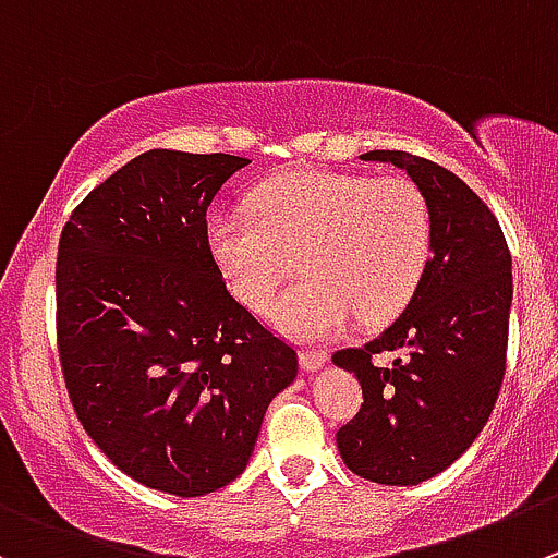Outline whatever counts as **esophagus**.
Returning <instances> with one entry per match:
<instances>
[{"label": "esophagus", "mask_w": 558, "mask_h": 558, "mask_svg": "<svg viewBox=\"0 0 558 558\" xmlns=\"http://www.w3.org/2000/svg\"><path fill=\"white\" fill-rule=\"evenodd\" d=\"M326 362H328L326 350H315V348L301 350V367H304L306 373H317V369L326 367Z\"/></svg>", "instance_id": "esophagus-1"}]
</instances>
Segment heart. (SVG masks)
Returning a JSON list of instances; mask_svg holds the SVG:
<instances>
[{"label":"heart","mask_w":558,"mask_h":558,"mask_svg":"<svg viewBox=\"0 0 558 558\" xmlns=\"http://www.w3.org/2000/svg\"><path fill=\"white\" fill-rule=\"evenodd\" d=\"M310 279L279 295L270 317L299 339L342 333L355 315L386 323L416 295L433 257V210L413 180L304 169L259 185L252 208L208 219V248L227 290L263 315L304 248Z\"/></svg>","instance_id":"b5f03b06"}]
</instances>
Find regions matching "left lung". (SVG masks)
<instances>
[{
    "instance_id": "obj_1",
    "label": "left lung",
    "mask_w": 558,
    "mask_h": 558,
    "mask_svg": "<svg viewBox=\"0 0 558 558\" xmlns=\"http://www.w3.org/2000/svg\"><path fill=\"white\" fill-rule=\"evenodd\" d=\"M424 191L433 257L416 295L380 337L342 348L333 364L362 384L364 402L337 433L353 474L418 485L441 474L485 427L507 369L512 257L493 210L454 172L402 150H373ZM395 349L391 368L372 359Z\"/></svg>"
}]
</instances>
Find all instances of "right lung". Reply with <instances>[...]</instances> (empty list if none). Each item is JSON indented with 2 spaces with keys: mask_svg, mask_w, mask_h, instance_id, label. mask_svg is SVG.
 Returning a JSON list of instances; mask_svg holds the SVG:
<instances>
[{
  "mask_svg": "<svg viewBox=\"0 0 558 558\" xmlns=\"http://www.w3.org/2000/svg\"><path fill=\"white\" fill-rule=\"evenodd\" d=\"M246 158L147 150L89 191L57 252V350L78 422L131 480L205 496L252 458L293 344L227 290L208 205Z\"/></svg>",
  "mask_w": 558,
  "mask_h": 558,
  "instance_id": "right-lung-1",
  "label": "right lung"
}]
</instances>
